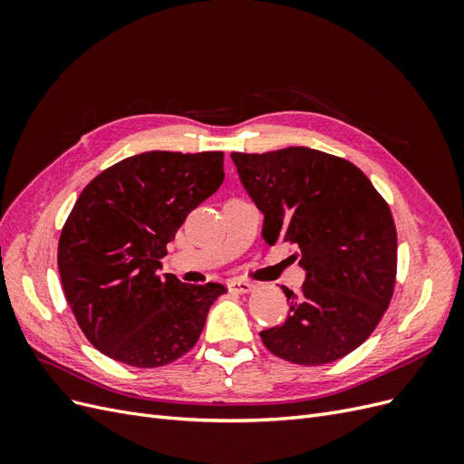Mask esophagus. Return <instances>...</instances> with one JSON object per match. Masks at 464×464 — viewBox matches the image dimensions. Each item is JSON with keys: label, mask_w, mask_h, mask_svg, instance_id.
I'll return each instance as SVG.
<instances>
[{"label": "esophagus", "mask_w": 464, "mask_h": 464, "mask_svg": "<svg viewBox=\"0 0 464 464\" xmlns=\"http://www.w3.org/2000/svg\"><path fill=\"white\" fill-rule=\"evenodd\" d=\"M227 285H228V290L236 292V294H246L254 288V285H251L249 280H242V278H232Z\"/></svg>", "instance_id": "obj_1"}]
</instances>
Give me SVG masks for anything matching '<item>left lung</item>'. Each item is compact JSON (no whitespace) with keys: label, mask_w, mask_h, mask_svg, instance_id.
Listing matches in <instances>:
<instances>
[{"label":"left lung","mask_w":464,"mask_h":464,"mask_svg":"<svg viewBox=\"0 0 464 464\" xmlns=\"http://www.w3.org/2000/svg\"><path fill=\"white\" fill-rule=\"evenodd\" d=\"M263 237L298 246L302 292L283 286L288 315L259 333L278 358L321 366L356 350L382 321L397 275V230L360 168L307 147L232 152ZM296 257V256H294Z\"/></svg>","instance_id":"8db88e82"}]
</instances>
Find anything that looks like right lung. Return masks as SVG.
<instances>
[{"label":"right lung","mask_w":464,"mask_h":464,"mask_svg":"<svg viewBox=\"0 0 464 464\" xmlns=\"http://www.w3.org/2000/svg\"><path fill=\"white\" fill-rule=\"evenodd\" d=\"M224 154L149 150L82 189L60 236L58 266L81 331L102 354L159 368L198 343L218 283L159 271L166 244L224 179Z\"/></svg>","instance_id":"right-lung-1"}]
</instances>
